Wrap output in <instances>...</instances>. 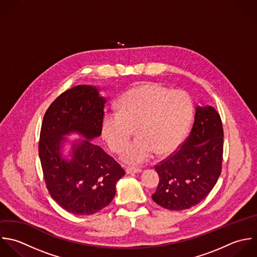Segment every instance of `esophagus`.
I'll return each mask as SVG.
<instances>
[{"mask_svg": "<svg viewBox=\"0 0 257 257\" xmlns=\"http://www.w3.org/2000/svg\"><path fill=\"white\" fill-rule=\"evenodd\" d=\"M142 170L140 168H134V167H127L126 168V173L131 174V173H139Z\"/></svg>", "mask_w": 257, "mask_h": 257, "instance_id": "esophagus-1", "label": "esophagus"}]
</instances>
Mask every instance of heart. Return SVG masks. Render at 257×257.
I'll list each match as a JSON object with an SVG mask.
<instances>
[{
  "label": "heart",
  "instance_id": "obj_1",
  "mask_svg": "<svg viewBox=\"0 0 257 257\" xmlns=\"http://www.w3.org/2000/svg\"><path fill=\"white\" fill-rule=\"evenodd\" d=\"M118 111L106 112L101 132L109 148L119 153L134 133L138 138L121 154L127 164L138 165L173 150L186 134L193 116L191 97L157 83L131 88L118 101Z\"/></svg>",
  "mask_w": 257,
  "mask_h": 257
}]
</instances>
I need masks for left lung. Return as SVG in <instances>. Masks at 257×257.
<instances>
[{
	"label": "left lung",
	"mask_w": 257,
	"mask_h": 257,
	"mask_svg": "<svg viewBox=\"0 0 257 257\" xmlns=\"http://www.w3.org/2000/svg\"><path fill=\"white\" fill-rule=\"evenodd\" d=\"M223 127L211 106H198L192 130L176 151L155 165L159 184L152 199L169 210L188 209L202 201L222 169Z\"/></svg>",
	"instance_id": "8db88e82"
}]
</instances>
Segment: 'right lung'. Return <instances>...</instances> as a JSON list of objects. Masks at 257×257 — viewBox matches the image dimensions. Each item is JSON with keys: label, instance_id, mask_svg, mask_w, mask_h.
<instances>
[{"label": "right lung", "instance_id": "right-lung-1", "mask_svg": "<svg viewBox=\"0 0 257 257\" xmlns=\"http://www.w3.org/2000/svg\"><path fill=\"white\" fill-rule=\"evenodd\" d=\"M106 100L89 85H79L58 96L47 109L40 132L39 156L46 187L68 212L91 215L113 200L121 165L91 141L101 135ZM71 132L88 141L73 146L69 162L59 153L62 136Z\"/></svg>", "mask_w": 257, "mask_h": 257}]
</instances>
